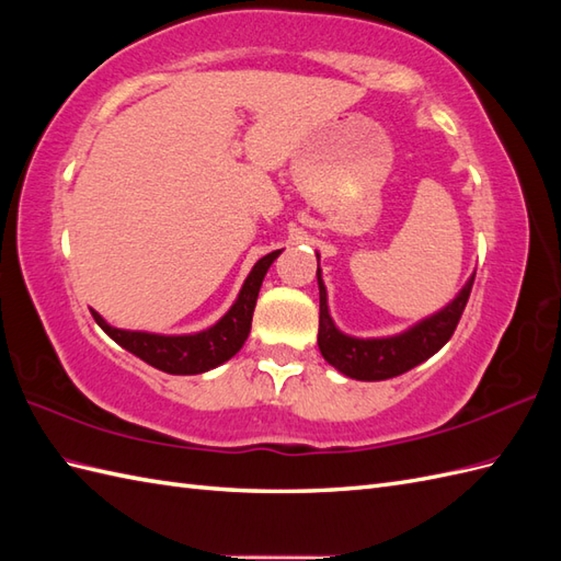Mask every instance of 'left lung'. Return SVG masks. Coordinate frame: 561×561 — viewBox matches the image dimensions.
<instances>
[{
  "label": "left lung",
  "mask_w": 561,
  "mask_h": 561,
  "mask_svg": "<svg viewBox=\"0 0 561 561\" xmlns=\"http://www.w3.org/2000/svg\"><path fill=\"white\" fill-rule=\"evenodd\" d=\"M318 291H320V320H318V347L323 359L335 366L340 374L356 380H386L396 378L410 368L420 366L428 356H434L450 340L458 320L470 299L474 274L465 282L456 299L428 316L412 328L388 337H352L342 332L328 308V289L320 277L318 257Z\"/></svg>",
  "instance_id": "1"
}]
</instances>
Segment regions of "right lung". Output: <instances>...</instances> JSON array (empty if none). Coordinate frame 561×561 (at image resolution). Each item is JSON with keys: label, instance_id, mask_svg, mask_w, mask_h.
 I'll list each match as a JSON object with an SVG mask.
<instances>
[{"label": "right lung", "instance_id": "add662e5", "mask_svg": "<svg viewBox=\"0 0 561 561\" xmlns=\"http://www.w3.org/2000/svg\"><path fill=\"white\" fill-rule=\"evenodd\" d=\"M279 253L282 250H274V253L260 257L253 270H250L241 291H238L236 301L229 311H226V316H221L211 328L193 332V335H159V332L113 328L111 323H105V318L96 311H93V320H96L105 335L121 344L123 350L133 352L141 362L159 368L163 374H205L209 368H217L224 362H229L245 344L250 335V323H253V311L262 279H265L270 265L279 257Z\"/></svg>", "mask_w": 561, "mask_h": 561}]
</instances>
